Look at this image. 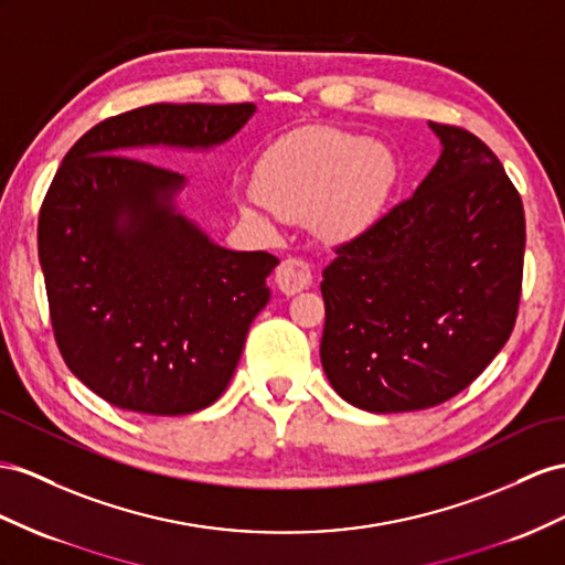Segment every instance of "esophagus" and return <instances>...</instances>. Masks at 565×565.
I'll return each instance as SVG.
<instances>
[{"instance_id": "34e87169", "label": "esophagus", "mask_w": 565, "mask_h": 565, "mask_svg": "<svg viewBox=\"0 0 565 565\" xmlns=\"http://www.w3.org/2000/svg\"><path fill=\"white\" fill-rule=\"evenodd\" d=\"M274 281H277V286L281 288L286 296H296L300 291H306V288L310 286L312 271H310L306 259L286 257V259H281V265L277 267Z\"/></svg>"}]
</instances>
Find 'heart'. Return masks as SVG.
Segmentation results:
<instances>
[{
    "label": "heart",
    "instance_id": "heart-1",
    "mask_svg": "<svg viewBox=\"0 0 565 565\" xmlns=\"http://www.w3.org/2000/svg\"><path fill=\"white\" fill-rule=\"evenodd\" d=\"M392 177L394 159L384 145L308 126L274 140L259 157L253 195L281 220H310L324 238H349L380 214ZM243 214L263 224L253 210Z\"/></svg>",
    "mask_w": 565,
    "mask_h": 565
}]
</instances>
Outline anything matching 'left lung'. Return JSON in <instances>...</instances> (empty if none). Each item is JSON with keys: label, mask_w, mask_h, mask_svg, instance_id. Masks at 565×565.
<instances>
[{"label": "left lung", "mask_w": 565, "mask_h": 565, "mask_svg": "<svg viewBox=\"0 0 565 565\" xmlns=\"http://www.w3.org/2000/svg\"><path fill=\"white\" fill-rule=\"evenodd\" d=\"M429 126L444 150L425 181L322 271V367L370 413L431 408L470 386L509 341L523 291L520 193L480 138Z\"/></svg>", "instance_id": "1"}]
</instances>
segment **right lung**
Instances as JSON below:
<instances>
[{
    "mask_svg": "<svg viewBox=\"0 0 565 565\" xmlns=\"http://www.w3.org/2000/svg\"><path fill=\"white\" fill-rule=\"evenodd\" d=\"M255 105H148L93 126L56 169L38 220L54 341L68 370L124 411L188 415L234 377L279 259L212 243L173 207L185 179L131 157L212 148Z\"/></svg>",
    "mask_w": 565,
    "mask_h": 565,
    "instance_id": "add662e5",
    "label": "right lung"
}]
</instances>
